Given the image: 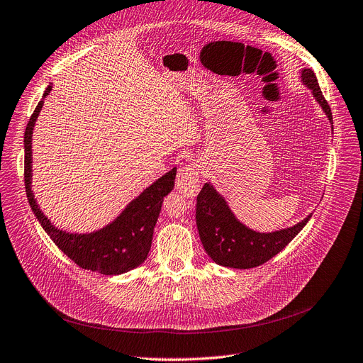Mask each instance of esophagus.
<instances>
[{
    "mask_svg": "<svg viewBox=\"0 0 363 363\" xmlns=\"http://www.w3.org/2000/svg\"><path fill=\"white\" fill-rule=\"evenodd\" d=\"M201 177H202V165L194 161L183 169L177 174V189L183 193L186 198H194L201 189Z\"/></svg>",
    "mask_w": 363,
    "mask_h": 363,
    "instance_id": "1",
    "label": "esophagus"
}]
</instances>
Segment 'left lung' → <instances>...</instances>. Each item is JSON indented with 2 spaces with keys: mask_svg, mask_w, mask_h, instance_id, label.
<instances>
[{
  "mask_svg": "<svg viewBox=\"0 0 363 363\" xmlns=\"http://www.w3.org/2000/svg\"><path fill=\"white\" fill-rule=\"evenodd\" d=\"M301 78L333 123L331 108L320 90L314 71L302 69ZM310 218L311 215L291 228L262 234L244 227L209 183H205L196 202V225L203 248L216 264L233 269H252L269 262L298 235Z\"/></svg>",
  "mask_w": 363,
  "mask_h": 363,
  "instance_id": "obj_1",
  "label": "left lung"
}]
</instances>
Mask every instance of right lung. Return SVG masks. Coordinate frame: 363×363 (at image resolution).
Masks as SVG:
<instances>
[{"label":"right lung","mask_w":363,"mask_h":363,"mask_svg":"<svg viewBox=\"0 0 363 363\" xmlns=\"http://www.w3.org/2000/svg\"><path fill=\"white\" fill-rule=\"evenodd\" d=\"M50 89V86L46 89L45 96ZM42 104L43 101L40 100L24 130L26 194L40 225L61 252L82 269L101 274H121L138 267L150 253L154 227L161 212L162 201L174 187L176 169L165 173L161 179L147 187L126 206L116 220L100 231L93 234H68L55 228L39 209L30 189L32 133Z\"/></svg>","instance_id":"obj_1"}]
</instances>
